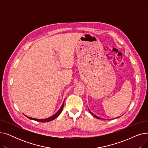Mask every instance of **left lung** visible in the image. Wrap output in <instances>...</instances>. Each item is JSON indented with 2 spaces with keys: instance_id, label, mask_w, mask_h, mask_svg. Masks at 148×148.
Here are the masks:
<instances>
[{
  "instance_id": "1",
  "label": "left lung",
  "mask_w": 148,
  "mask_h": 148,
  "mask_svg": "<svg viewBox=\"0 0 148 148\" xmlns=\"http://www.w3.org/2000/svg\"><path fill=\"white\" fill-rule=\"evenodd\" d=\"M89 112H90V111H89ZM90 113H91V114H92V115H93V116H94V117H95V118H97V119H101V118H99V117H98V116H96V115H95V114H93V113H91V112H90Z\"/></svg>"
}]
</instances>
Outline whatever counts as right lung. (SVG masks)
Here are the masks:
<instances>
[{
    "label": "right lung",
    "mask_w": 148,
    "mask_h": 148,
    "mask_svg": "<svg viewBox=\"0 0 148 148\" xmlns=\"http://www.w3.org/2000/svg\"><path fill=\"white\" fill-rule=\"evenodd\" d=\"M64 102L63 103V104H62V106H61L60 110L56 113L54 114L53 116H52L51 117H50L49 118H47V119H35V118H30V117H28V116H26L27 118H28L29 119H32V120H34V121H38V122H50V121H51L53 120H54V119H56L58 116L60 114V113H61L62 109H63V107H64Z\"/></svg>",
    "instance_id": "add662e5"
}]
</instances>
